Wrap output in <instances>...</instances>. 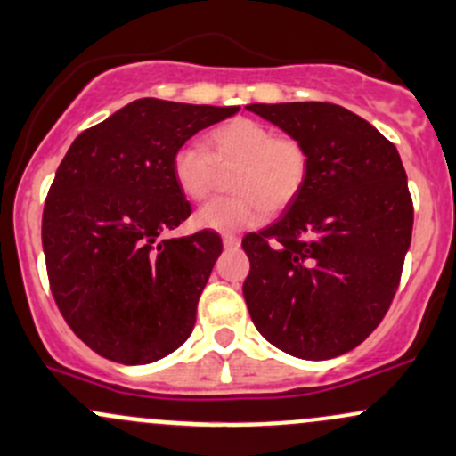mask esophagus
<instances>
[{"label": "esophagus", "mask_w": 456, "mask_h": 456, "mask_svg": "<svg viewBox=\"0 0 456 456\" xmlns=\"http://www.w3.org/2000/svg\"><path fill=\"white\" fill-rule=\"evenodd\" d=\"M223 244H224V248H238L240 238L233 236V233H227V236H223Z\"/></svg>", "instance_id": "obj_1"}]
</instances>
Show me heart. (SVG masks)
Listing matches in <instances>:
<instances>
[{
  "label": "heart",
  "instance_id": "heart-1",
  "mask_svg": "<svg viewBox=\"0 0 456 456\" xmlns=\"http://www.w3.org/2000/svg\"><path fill=\"white\" fill-rule=\"evenodd\" d=\"M203 146L186 144L173 158V177L190 201L201 203L216 192L220 175L232 173V197L199 209L197 224L220 233L255 227L266 214H281L301 197L312 168L303 140L277 136L273 127L248 117L209 129Z\"/></svg>",
  "mask_w": 456,
  "mask_h": 456
}]
</instances>
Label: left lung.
I'll return each mask as SVG.
<instances>
[{
  "label": "left lung",
  "instance_id": "left-lung-1",
  "mask_svg": "<svg viewBox=\"0 0 456 456\" xmlns=\"http://www.w3.org/2000/svg\"><path fill=\"white\" fill-rule=\"evenodd\" d=\"M312 155L301 197L242 238V285L257 331L301 359L348 353L381 324L411 244L413 201L392 142L350 110L322 102L251 103Z\"/></svg>",
  "mask_w": 456,
  "mask_h": 456
}]
</instances>
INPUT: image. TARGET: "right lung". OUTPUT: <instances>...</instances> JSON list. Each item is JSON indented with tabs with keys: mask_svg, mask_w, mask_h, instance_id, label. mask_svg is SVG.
Masks as SVG:
<instances>
[{
	"mask_svg": "<svg viewBox=\"0 0 456 456\" xmlns=\"http://www.w3.org/2000/svg\"><path fill=\"white\" fill-rule=\"evenodd\" d=\"M240 106L138 99L84 129L45 199L49 288L71 331L125 366L158 362L190 338L216 264V232L159 240L192 208L173 177L188 138Z\"/></svg>",
	"mask_w": 456,
	"mask_h": 456,
	"instance_id": "obj_1",
	"label": "right lung"
}]
</instances>
